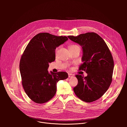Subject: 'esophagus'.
Instances as JSON below:
<instances>
[{
  "instance_id": "esophagus-1",
  "label": "esophagus",
  "mask_w": 127,
  "mask_h": 127,
  "mask_svg": "<svg viewBox=\"0 0 127 127\" xmlns=\"http://www.w3.org/2000/svg\"><path fill=\"white\" fill-rule=\"evenodd\" d=\"M68 77H69V78L73 77H74V75L72 74H71V73H69V74H68Z\"/></svg>"
}]
</instances>
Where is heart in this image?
Returning a JSON list of instances; mask_svg holds the SVG:
<instances>
[{
    "mask_svg": "<svg viewBox=\"0 0 127 127\" xmlns=\"http://www.w3.org/2000/svg\"><path fill=\"white\" fill-rule=\"evenodd\" d=\"M76 47H79L78 46L76 45H71L69 46V49H72V48H74Z\"/></svg>",
    "mask_w": 127,
    "mask_h": 127,
    "instance_id": "b5f03b06",
    "label": "heart"
}]
</instances>
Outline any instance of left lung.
I'll return each mask as SVG.
<instances>
[{
  "label": "left lung",
  "mask_w": 127,
  "mask_h": 127,
  "mask_svg": "<svg viewBox=\"0 0 127 127\" xmlns=\"http://www.w3.org/2000/svg\"><path fill=\"white\" fill-rule=\"evenodd\" d=\"M68 38L82 49V62L79 69L87 76L76 75L78 84L73 88L82 100L91 102L100 98L110 87L114 67L112 54L104 41L95 32H87Z\"/></svg>",
  "instance_id": "8db88e82"
}]
</instances>
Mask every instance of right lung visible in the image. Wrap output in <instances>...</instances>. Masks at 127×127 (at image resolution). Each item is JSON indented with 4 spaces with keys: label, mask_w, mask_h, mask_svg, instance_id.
Segmentation results:
<instances>
[{
    "label": "right lung",
    "mask_w": 127,
    "mask_h": 127,
    "mask_svg": "<svg viewBox=\"0 0 127 127\" xmlns=\"http://www.w3.org/2000/svg\"><path fill=\"white\" fill-rule=\"evenodd\" d=\"M68 40L66 36L48 32L35 35L27 45L20 61L22 84L27 95L33 101L44 103L52 98L57 83L68 78L65 72H48L49 64L55 60V49Z\"/></svg>",
    "instance_id": "obj_1"
}]
</instances>
